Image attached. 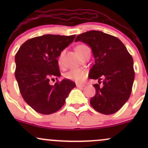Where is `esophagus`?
I'll return each mask as SVG.
<instances>
[{"label":"esophagus","instance_id":"1","mask_svg":"<svg viewBox=\"0 0 148 148\" xmlns=\"http://www.w3.org/2000/svg\"><path fill=\"white\" fill-rule=\"evenodd\" d=\"M85 86L84 84H76V87L77 88H84Z\"/></svg>","mask_w":148,"mask_h":148}]
</instances>
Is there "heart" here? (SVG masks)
<instances>
[{"instance_id":"1","label":"heart","mask_w":148,"mask_h":148,"mask_svg":"<svg viewBox=\"0 0 148 148\" xmlns=\"http://www.w3.org/2000/svg\"><path fill=\"white\" fill-rule=\"evenodd\" d=\"M88 48L87 46L84 45H79L76 47V50L79 53L81 56L83 55L85 51ZM64 51H62L60 53V56L58 58V64L61 65L62 64V56H63ZM65 76L67 79L72 80V81H76V82H82L87 77V72L86 70L82 69H79V68H75V69H72L71 70H69L68 72H67L65 74Z\"/></svg>"}]
</instances>
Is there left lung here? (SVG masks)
<instances>
[{
  "label": "left lung",
  "instance_id": "1",
  "mask_svg": "<svg viewBox=\"0 0 148 148\" xmlns=\"http://www.w3.org/2000/svg\"><path fill=\"white\" fill-rule=\"evenodd\" d=\"M91 47L95 60L89 79H98L93 85L95 95L90 103L95 110L103 114H113L129 99L134 81V60L124 44L118 37L98 30H90L77 35ZM102 81L101 82V81Z\"/></svg>",
  "mask_w": 148,
  "mask_h": 148
}]
</instances>
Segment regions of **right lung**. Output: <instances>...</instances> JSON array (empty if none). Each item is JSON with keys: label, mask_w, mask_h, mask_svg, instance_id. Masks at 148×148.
<instances>
[{"label": "right lung", "mask_w": 148, "mask_h": 148, "mask_svg": "<svg viewBox=\"0 0 148 148\" xmlns=\"http://www.w3.org/2000/svg\"><path fill=\"white\" fill-rule=\"evenodd\" d=\"M76 35H45L27 40L15 55V77L22 97L37 113L49 115L60 110L75 83L69 79L53 86L50 79L60 76L57 58Z\"/></svg>", "instance_id": "add662e5"}]
</instances>
